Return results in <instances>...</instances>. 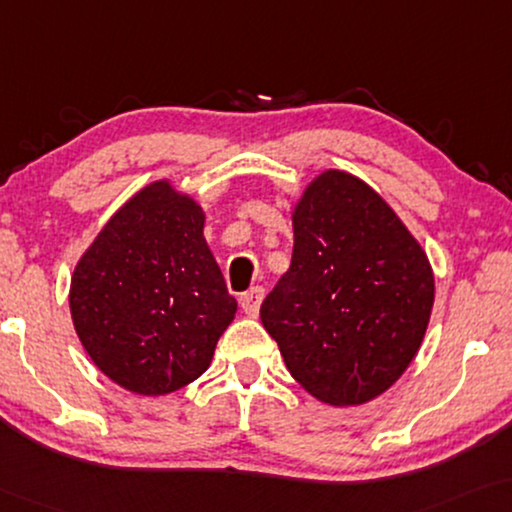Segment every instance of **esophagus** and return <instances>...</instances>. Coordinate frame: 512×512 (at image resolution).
<instances>
[{"instance_id":"1","label":"esophagus","mask_w":512,"mask_h":512,"mask_svg":"<svg viewBox=\"0 0 512 512\" xmlns=\"http://www.w3.org/2000/svg\"><path fill=\"white\" fill-rule=\"evenodd\" d=\"M262 299H264V287H259V285L250 287L248 292L241 294V308L248 315H257L259 306H262Z\"/></svg>"}]
</instances>
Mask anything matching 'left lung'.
<instances>
[{
    "label": "left lung",
    "instance_id": "obj_1",
    "mask_svg": "<svg viewBox=\"0 0 512 512\" xmlns=\"http://www.w3.org/2000/svg\"><path fill=\"white\" fill-rule=\"evenodd\" d=\"M292 225V264L262 301V325L304 390L359 406L420 348L434 306L429 259L380 194L343 171L308 185Z\"/></svg>",
    "mask_w": 512,
    "mask_h": 512
}]
</instances>
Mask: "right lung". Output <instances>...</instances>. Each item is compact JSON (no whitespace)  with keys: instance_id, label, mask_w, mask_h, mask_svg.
<instances>
[{"instance_id":"right-lung-1","label":"right lung","mask_w":512,"mask_h":512,"mask_svg":"<svg viewBox=\"0 0 512 512\" xmlns=\"http://www.w3.org/2000/svg\"><path fill=\"white\" fill-rule=\"evenodd\" d=\"M69 304L92 362L150 397L197 380L236 313L206 246L204 213L164 181L106 222L76 266Z\"/></svg>"}]
</instances>
